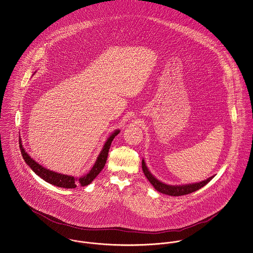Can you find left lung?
Instances as JSON below:
<instances>
[{"label": "left lung", "instance_id": "left-lung-1", "mask_svg": "<svg viewBox=\"0 0 253 253\" xmlns=\"http://www.w3.org/2000/svg\"><path fill=\"white\" fill-rule=\"evenodd\" d=\"M141 167H142L143 173L146 176L148 181L151 183V185L155 188L159 193H162V194H165V195H171V196H180V195H189L191 193H194L195 191L204 187L206 184H208L214 178V176H211L208 179H206L204 181H201L199 183L172 186V185H168V184H165V183L159 181L157 178L151 174V172L149 171V169H147V167L145 165L144 160H142V162H141Z\"/></svg>", "mask_w": 253, "mask_h": 253}]
</instances>
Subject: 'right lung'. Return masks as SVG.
I'll return each instance as SVG.
<instances>
[{"label": "right lung", "mask_w": 253, "mask_h": 253, "mask_svg": "<svg viewBox=\"0 0 253 253\" xmlns=\"http://www.w3.org/2000/svg\"><path fill=\"white\" fill-rule=\"evenodd\" d=\"M119 130H116L114 133H112V135L108 137V139L106 140L101 152L99 153L96 162L94 164V166L92 167V169L88 171L87 174L84 175L80 178L71 176V175L61 174L55 172L53 170L47 169L46 168L42 167L41 165H39L38 162H36L33 158H31V156L29 155L26 150L23 147L22 144V140L19 136V146L20 150H21V154L23 156V159L25 160L26 164L33 169V171L37 175H39L40 178H42L44 181L57 186L59 188H64V189H74L77 187V185H80L82 187L87 186L88 184H90L97 176L101 170L103 169L106 162H107V158L109 154V150L112 144V141L114 140V138L119 134Z\"/></svg>", "instance_id": "add662e5"}]
</instances>
